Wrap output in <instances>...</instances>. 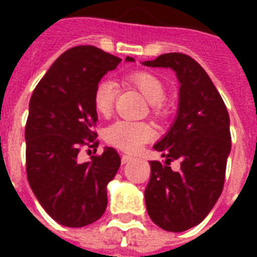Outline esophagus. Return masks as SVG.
<instances>
[{
  "mask_svg": "<svg viewBox=\"0 0 257 257\" xmlns=\"http://www.w3.org/2000/svg\"><path fill=\"white\" fill-rule=\"evenodd\" d=\"M134 160V157L132 156H128V154H123L122 158H121V161H122V164H126V162H131Z\"/></svg>",
  "mask_w": 257,
  "mask_h": 257,
  "instance_id": "esophagus-1",
  "label": "esophagus"
}]
</instances>
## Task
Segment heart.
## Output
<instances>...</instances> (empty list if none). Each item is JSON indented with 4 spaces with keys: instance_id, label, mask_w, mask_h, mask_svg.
Returning a JSON list of instances; mask_svg holds the SVG:
<instances>
[{
    "instance_id": "obj_1",
    "label": "heart",
    "mask_w": 257,
    "mask_h": 257,
    "mask_svg": "<svg viewBox=\"0 0 257 257\" xmlns=\"http://www.w3.org/2000/svg\"><path fill=\"white\" fill-rule=\"evenodd\" d=\"M126 82L139 89L149 101H151V111L157 117H164L167 114L165 85L157 75L149 71H134L126 75ZM118 95L117 84L108 78L100 79L93 89V107L96 112L103 117H108L112 112L115 99ZM156 129L149 122L119 119L111 123L106 129L107 143L128 153H135L142 146L156 138Z\"/></svg>"
}]
</instances>
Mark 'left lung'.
<instances>
[{
    "label": "left lung",
    "instance_id": "obj_1",
    "mask_svg": "<svg viewBox=\"0 0 257 257\" xmlns=\"http://www.w3.org/2000/svg\"><path fill=\"white\" fill-rule=\"evenodd\" d=\"M176 71L179 111L164 139L154 145L165 161H150L145 190L150 219L167 231H186L204 220L220 197L231 150L230 117L220 93L193 58L165 53L145 62ZM179 162L173 171L170 164Z\"/></svg>",
    "mask_w": 257,
    "mask_h": 257
}]
</instances>
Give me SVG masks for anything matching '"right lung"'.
Returning <instances> with one entry per match:
<instances>
[{
  "label": "right lung",
  "mask_w": 257,
  "mask_h": 257,
  "mask_svg": "<svg viewBox=\"0 0 257 257\" xmlns=\"http://www.w3.org/2000/svg\"><path fill=\"white\" fill-rule=\"evenodd\" d=\"M119 63L121 59L96 47L70 48L31 95L25 131L27 180L45 212L62 226H88L106 210L107 184L121 158L112 147L89 162H79L78 154L84 146L99 145L93 89Z\"/></svg>",
  "instance_id": "1"
}]
</instances>
